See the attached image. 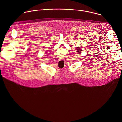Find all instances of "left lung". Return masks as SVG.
Instances as JSON below:
<instances>
[{
	"label": "left lung",
	"mask_w": 122,
	"mask_h": 122,
	"mask_svg": "<svg viewBox=\"0 0 122 122\" xmlns=\"http://www.w3.org/2000/svg\"><path fill=\"white\" fill-rule=\"evenodd\" d=\"M76 49L77 50V51H78V54H81V51H82V50H81V48H80V47H77V48H76Z\"/></svg>",
	"instance_id": "1"
}]
</instances>
